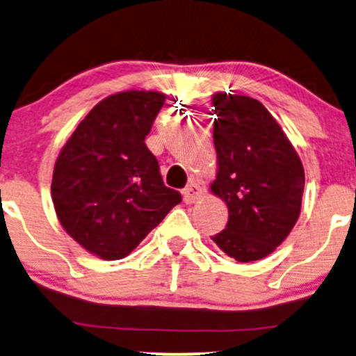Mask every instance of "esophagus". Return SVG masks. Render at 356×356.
Segmentation results:
<instances>
[{
    "instance_id": "34e87169",
    "label": "esophagus",
    "mask_w": 356,
    "mask_h": 356,
    "mask_svg": "<svg viewBox=\"0 0 356 356\" xmlns=\"http://www.w3.org/2000/svg\"><path fill=\"white\" fill-rule=\"evenodd\" d=\"M203 193H204V188L201 186L200 183L191 181L190 185H188L185 190H183V200H185V203L191 204V203H195V201L198 200L200 196L203 195Z\"/></svg>"
}]
</instances>
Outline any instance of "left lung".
I'll return each mask as SVG.
<instances>
[{"mask_svg": "<svg viewBox=\"0 0 356 356\" xmlns=\"http://www.w3.org/2000/svg\"><path fill=\"white\" fill-rule=\"evenodd\" d=\"M213 105L218 173L211 191L225 201L229 218L211 239L236 261H259L274 252L299 219L304 166L259 100L218 92Z\"/></svg>", "mask_w": 356, "mask_h": 356, "instance_id": "8db88e82", "label": "left lung"}]
</instances>
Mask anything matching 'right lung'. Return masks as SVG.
Masks as SVG:
<instances>
[{
	"mask_svg": "<svg viewBox=\"0 0 356 356\" xmlns=\"http://www.w3.org/2000/svg\"><path fill=\"white\" fill-rule=\"evenodd\" d=\"M163 104L165 94L152 90L100 100L56 160L51 195L57 218L74 241L105 261L129 256L181 203L145 145Z\"/></svg>",
	"mask_w": 356,
	"mask_h": 356,
	"instance_id": "add662e5",
	"label": "right lung"
}]
</instances>
